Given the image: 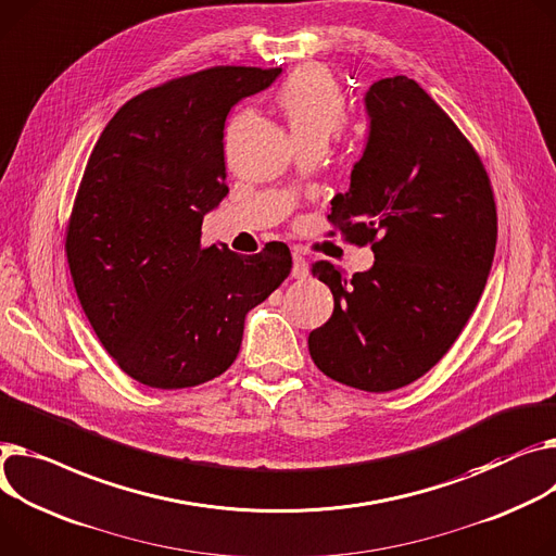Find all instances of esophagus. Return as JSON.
<instances>
[{
	"instance_id": "34e87169",
	"label": "esophagus",
	"mask_w": 556,
	"mask_h": 556,
	"mask_svg": "<svg viewBox=\"0 0 556 556\" xmlns=\"http://www.w3.org/2000/svg\"><path fill=\"white\" fill-rule=\"evenodd\" d=\"M290 275L294 279H304L308 275V264H306V258L300 252H292V270H290Z\"/></svg>"
}]
</instances>
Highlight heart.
<instances>
[{"instance_id":"b5f03b06","label":"heart","mask_w":556,"mask_h":556,"mask_svg":"<svg viewBox=\"0 0 556 556\" xmlns=\"http://www.w3.org/2000/svg\"><path fill=\"white\" fill-rule=\"evenodd\" d=\"M294 142H328L346 123V98L324 66H302L277 96Z\"/></svg>"}]
</instances>
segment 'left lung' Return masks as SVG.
Segmentation results:
<instances>
[{
	"label": "left lung",
	"instance_id": "8db88e82",
	"mask_svg": "<svg viewBox=\"0 0 556 556\" xmlns=\"http://www.w3.org/2000/svg\"><path fill=\"white\" fill-rule=\"evenodd\" d=\"M364 111V152L328 218L374 241L376 264L353 279L313 266L336 306L308 351L328 378L382 393L425 376L460 336L492 270L496 205L473 147L416 80L374 83Z\"/></svg>",
	"mask_w": 556,
	"mask_h": 556
}]
</instances>
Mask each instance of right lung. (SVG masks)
Masks as SVG:
<instances>
[{"label": "right lung", "instance_id": "obj_1", "mask_svg": "<svg viewBox=\"0 0 556 556\" xmlns=\"http://www.w3.org/2000/svg\"><path fill=\"white\" fill-rule=\"evenodd\" d=\"M281 68L214 66L118 109L89 156L66 232L78 300L106 353L154 389L203 384L237 359L245 315L292 268L283 243L252 256L201 248L228 194L230 109Z\"/></svg>", "mask_w": 556, "mask_h": 556}]
</instances>
